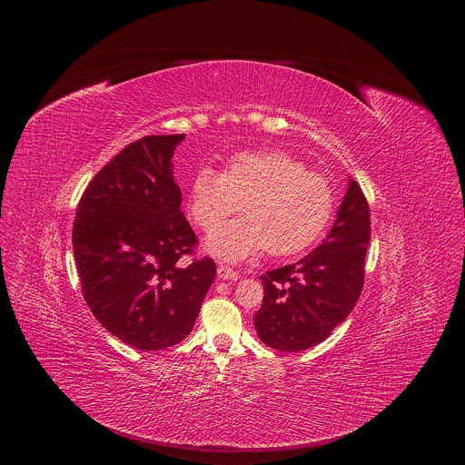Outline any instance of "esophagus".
Masks as SVG:
<instances>
[{"mask_svg":"<svg viewBox=\"0 0 465 465\" xmlns=\"http://www.w3.org/2000/svg\"><path fill=\"white\" fill-rule=\"evenodd\" d=\"M217 274H219V278H223V280H237V278H239V272L233 271V269H230L228 264H219Z\"/></svg>","mask_w":465,"mask_h":465,"instance_id":"obj_1","label":"esophagus"}]
</instances>
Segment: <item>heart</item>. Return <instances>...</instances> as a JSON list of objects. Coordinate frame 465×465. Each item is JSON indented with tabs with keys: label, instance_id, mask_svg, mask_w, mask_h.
Returning a JSON list of instances; mask_svg holds the SVG:
<instances>
[{
	"label": "heart",
	"instance_id": "obj_1",
	"mask_svg": "<svg viewBox=\"0 0 465 465\" xmlns=\"http://www.w3.org/2000/svg\"><path fill=\"white\" fill-rule=\"evenodd\" d=\"M246 217L215 230L208 250L239 261L267 248L283 257L305 250L327 226L335 206L331 182L280 149L242 151L223 173L204 167L189 189V215L210 232L241 210Z\"/></svg>",
	"mask_w": 465,
	"mask_h": 465
}]
</instances>
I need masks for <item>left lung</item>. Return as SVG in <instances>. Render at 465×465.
Instances as JSON below:
<instances>
[{"label":"left lung","instance_id":"8db88e82","mask_svg":"<svg viewBox=\"0 0 465 465\" xmlns=\"http://www.w3.org/2000/svg\"><path fill=\"white\" fill-rule=\"evenodd\" d=\"M370 224L366 196L351 180L323 242L298 262L261 276L264 298L253 323L264 344L303 351L348 318L364 285Z\"/></svg>","mask_w":465,"mask_h":465}]
</instances>
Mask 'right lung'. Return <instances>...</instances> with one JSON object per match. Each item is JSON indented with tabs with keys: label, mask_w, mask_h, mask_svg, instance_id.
I'll use <instances>...</instances> for the list:
<instances>
[{
	"label": "right lung",
	"mask_w": 465,
	"mask_h": 465,
	"mask_svg": "<svg viewBox=\"0 0 465 465\" xmlns=\"http://www.w3.org/2000/svg\"><path fill=\"white\" fill-rule=\"evenodd\" d=\"M185 134L126 145L84 189L74 223L83 296L99 323L142 351L182 342L217 267L194 255L198 239L180 212L171 158Z\"/></svg>",
	"instance_id": "obj_1"
}]
</instances>
